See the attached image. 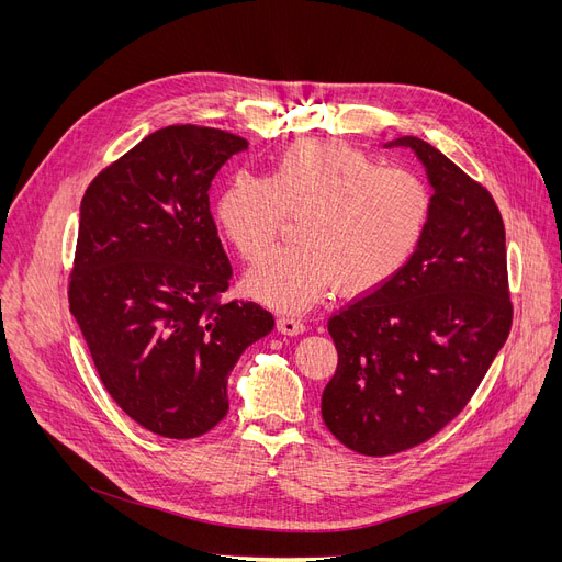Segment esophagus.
I'll return each mask as SVG.
<instances>
[{
    "label": "esophagus",
    "instance_id": "1",
    "mask_svg": "<svg viewBox=\"0 0 562 562\" xmlns=\"http://www.w3.org/2000/svg\"><path fill=\"white\" fill-rule=\"evenodd\" d=\"M278 333L282 335H289V337H296V335H303L305 333V323L301 318H291V316H282L278 318L276 323Z\"/></svg>",
    "mask_w": 562,
    "mask_h": 562
}]
</instances>
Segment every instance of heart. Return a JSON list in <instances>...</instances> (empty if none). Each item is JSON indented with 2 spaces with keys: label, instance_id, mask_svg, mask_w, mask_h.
<instances>
[{
  "label": "heart",
  "instance_id": "1",
  "mask_svg": "<svg viewBox=\"0 0 562 562\" xmlns=\"http://www.w3.org/2000/svg\"><path fill=\"white\" fill-rule=\"evenodd\" d=\"M296 216L293 246L266 252L244 278L255 301L278 312L307 310L333 280L371 291L392 280L419 248L430 191L419 175L330 140H299L269 177L239 172L214 202V218L244 259L271 246Z\"/></svg>",
  "mask_w": 562,
  "mask_h": 562
}]
</instances>
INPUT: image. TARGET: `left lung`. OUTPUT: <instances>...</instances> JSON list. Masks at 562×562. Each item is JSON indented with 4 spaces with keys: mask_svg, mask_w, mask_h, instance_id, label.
<instances>
[{
    "mask_svg": "<svg viewBox=\"0 0 562 562\" xmlns=\"http://www.w3.org/2000/svg\"><path fill=\"white\" fill-rule=\"evenodd\" d=\"M426 168L430 218L403 269L328 321L337 371L321 415L350 451L392 456L453 422L506 344V229L485 187L437 147L403 136Z\"/></svg>",
    "mask_w": 562,
    "mask_h": 562,
    "instance_id": "obj_1",
    "label": "left lung"
}]
</instances>
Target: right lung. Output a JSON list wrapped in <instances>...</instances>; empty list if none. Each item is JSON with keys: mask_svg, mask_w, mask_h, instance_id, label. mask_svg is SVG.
I'll list each match as a JSON object with an SVG mask.
<instances>
[{"mask_svg": "<svg viewBox=\"0 0 562 562\" xmlns=\"http://www.w3.org/2000/svg\"><path fill=\"white\" fill-rule=\"evenodd\" d=\"M248 140L223 130H157L86 189L70 312L102 385L155 435L191 439L227 415V378L273 330L255 303H221L232 266L210 212L221 166Z\"/></svg>", "mask_w": 562, "mask_h": 562, "instance_id": "right-lung-1", "label": "right lung"}]
</instances>
